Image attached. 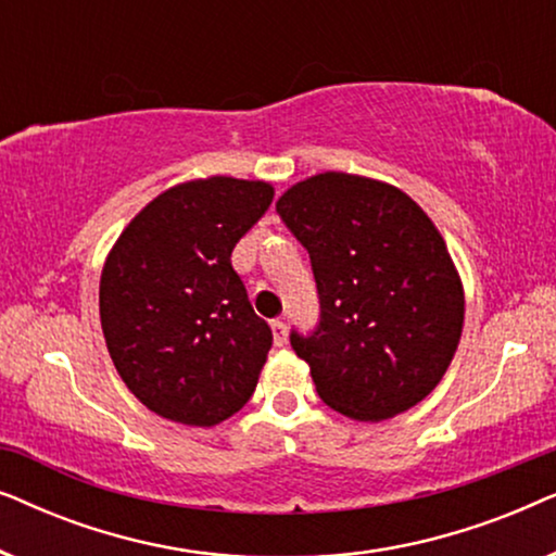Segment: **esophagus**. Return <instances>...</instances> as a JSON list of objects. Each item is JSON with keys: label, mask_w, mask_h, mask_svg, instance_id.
Masks as SVG:
<instances>
[{"label": "esophagus", "mask_w": 556, "mask_h": 556, "mask_svg": "<svg viewBox=\"0 0 556 556\" xmlns=\"http://www.w3.org/2000/svg\"><path fill=\"white\" fill-rule=\"evenodd\" d=\"M270 331H273V344L276 346H283L288 341V326L276 318V321H270Z\"/></svg>", "instance_id": "esophagus-1"}]
</instances>
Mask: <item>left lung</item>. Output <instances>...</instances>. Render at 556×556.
<instances>
[{"label":"left lung","instance_id":"obj_1","mask_svg":"<svg viewBox=\"0 0 556 556\" xmlns=\"http://www.w3.org/2000/svg\"><path fill=\"white\" fill-rule=\"evenodd\" d=\"M276 210L308 250L321 301L316 331L291 333L318 397L362 422L422 402L451 367L466 314L432 219L402 189L346 172L295 181Z\"/></svg>","mask_w":556,"mask_h":556}]
</instances>
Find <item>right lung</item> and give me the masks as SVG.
Here are the masks:
<instances>
[{
	"label": "right lung",
	"mask_w": 556,
	"mask_h": 556,
	"mask_svg": "<svg viewBox=\"0 0 556 556\" xmlns=\"http://www.w3.org/2000/svg\"><path fill=\"white\" fill-rule=\"evenodd\" d=\"M273 194L263 179L181 181L113 242L98 291L105 346L151 413L212 428L255 392L273 333L230 255Z\"/></svg>",
	"instance_id": "right-lung-1"
}]
</instances>
